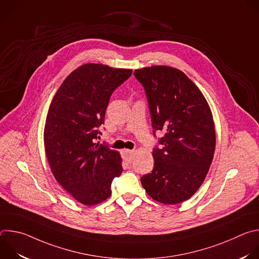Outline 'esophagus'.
<instances>
[{
  "label": "esophagus",
  "instance_id": "esophagus-1",
  "mask_svg": "<svg viewBox=\"0 0 259 259\" xmlns=\"http://www.w3.org/2000/svg\"><path fill=\"white\" fill-rule=\"evenodd\" d=\"M133 151H130V150H123L122 151V155H123V158L126 160V161H131V158L133 156Z\"/></svg>",
  "mask_w": 259,
  "mask_h": 259
}]
</instances>
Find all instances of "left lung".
<instances>
[{
    "label": "left lung",
    "mask_w": 259,
    "mask_h": 259,
    "mask_svg": "<svg viewBox=\"0 0 259 259\" xmlns=\"http://www.w3.org/2000/svg\"><path fill=\"white\" fill-rule=\"evenodd\" d=\"M145 90L154 135L163 131L153 151L152 173L140 180L155 201L173 205L189 200L201 187L215 151L211 109L195 83L181 70L155 65L135 69Z\"/></svg>",
    "instance_id": "1"
}]
</instances>
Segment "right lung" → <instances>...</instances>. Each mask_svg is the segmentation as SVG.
<instances>
[{
  "label": "right lung",
  "mask_w": 259,
  "mask_h": 259,
  "mask_svg": "<svg viewBox=\"0 0 259 259\" xmlns=\"http://www.w3.org/2000/svg\"><path fill=\"white\" fill-rule=\"evenodd\" d=\"M131 75L132 69L83 64L69 73L49 106L44 144L51 171L86 206L112 195V182L123 171L119 152L95 141L110 95Z\"/></svg>",
  "instance_id": "add662e5"
}]
</instances>
